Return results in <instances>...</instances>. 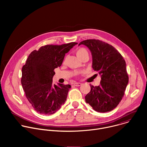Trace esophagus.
I'll use <instances>...</instances> for the list:
<instances>
[{
    "label": "esophagus",
    "mask_w": 147,
    "mask_h": 147,
    "mask_svg": "<svg viewBox=\"0 0 147 147\" xmlns=\"http://www.w3.org/2000/svg\"><path fill=\"white\" fill-rule=\"evenodd\" d=\"M81 84H82L80 83V82H74V83L73 84V85H74V86H76V87H79V86H80Z\"/></svg>",
    "instance_id": "1"
}]
</instances>
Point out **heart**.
<instances>
[{
	"label": "heart",
	"instance_id": "1",
	"mask_svg": "<svg viewBox=\"0 0 147 147\" xmlns=\"http://www.w3.org/2000/svg\"><path fill=\"white\" fill-rule=\"evenodd\" d=\"M86 54H88L87 51L84 48H79L76 51V55L79 58H81L82 56H84V55H86Z\"/></svg>",
	"mask_w": 147,
	"mask_h": 147
}]
</instances>
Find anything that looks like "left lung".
<instances>
[{"label": "left lung", "mask_w": 147, "mask_h": 147, "mask_svg": "<svg viewBox=\"0 0 147 147\" xmlns=\"http://www.w3.org/2000/svg\"><path fill=\"white\" fill-rule=\"evenodd\" d=\"M84 45L90 50L92 68L101 76L100 85H91L86 102L99 112L114 109L124 96L129 82L125 61L113 46L98 39H87L78 45Z\"/></svg>", "instance_id": "left-lung-1"}]
</instances>
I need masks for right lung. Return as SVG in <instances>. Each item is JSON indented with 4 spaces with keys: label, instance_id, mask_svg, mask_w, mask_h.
Listing matches in <instances>:
<instances>
[{
    "label": "right lung",
    "instance_id": "add662e5",
    "mask_svg": "<svg viewBox=\"0 0 147 147\" xmlns=\"http://www.w3.org/2000/svg\"><path fill=\"white\" fill-rule=\"evenodd\" d=\"M76 44L47 45L28 56L21 82L27 99L38 113L53 114L65 103L71 86L53 84L52 78L54 70L61 65L65 54Z\"/></svg>",
    "mask_w": 147,
    "mask_h": 147
}]
</instances>
